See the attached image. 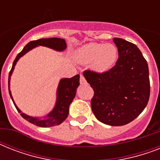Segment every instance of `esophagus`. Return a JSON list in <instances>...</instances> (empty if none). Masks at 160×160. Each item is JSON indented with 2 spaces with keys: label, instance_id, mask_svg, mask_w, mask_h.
Wrapping results in <instances>:
<instances>
[{
  "label": "esophagus",
  "instance_id": "esophagus-1",
  "mask_svg": "<svg viewBox=\"0 0 160 160\" xmlns=\"http://www.w3.org/2000/svg\"><path fill=\"white\" fill-rule=\"evenodd\" d=\"M80 84H81V85H85V84L87 83V82H86V80H85V77H84V76H83V75H81V74H80Z\"/></svg>",
  "mask_w": 160,
  "mask_h": 160
}]
</instances>
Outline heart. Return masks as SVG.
Returning <instances> with one entry per match:
<instances>
[{
    "label": "heart",
    "instance_id": "b5f03b06",
    "mask_svg": "<svg viewBox=\"0 0 160 160\" xmlns=\"http://www.w3.org/2000/svg\"><path fill=\"white\" fill-rule=\"evenodd\" d=\"M75 58L81 64L90 63L92 70L96 72L105 73L115 65L118 49L113 44L89 43L78 49Z\"/></svg>",
    "mask_w": 160,
    "mask_h": 160
}]
</instances>
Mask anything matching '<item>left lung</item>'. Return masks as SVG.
<instances>
[{"mask_svg": "<svg viewBox=\"0 0 160 160\" xmlns=\"http://www.w3.org/2000/svg\"><path fill=\"white\" fill-rule=\"evenodd\" d=\"M119 52L116 64L105 73L85 70L94 90L92 111L99 121L111 126L129 124L146 107L150 94L149 67L134 44L114 38Z\"/></svg>", "mask_w": 160, "mask_h": 160, "instance_id": "1", "label": "left lung"}]
</instances>
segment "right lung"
I'll list each match as a JSON object with an SVG mask.
<instances>
[{
  "instance_id": "1",
  "label": "right lung",
  "mask_w": 160,
  "mask_h": 160,
  "mask_svg": "<svg viewBox=\"0 0 160 160\" xmlns=\"http://www.w3.org/2000/svg\"><path fill=\"white\" fill-rule=\"evenodd\" d=\"M38 46H46L49 48L53 49L55 51H63L66 49V43L64 39L60 38H48V39H40L37 41H32L29 42L23 50L17 55L15 60H14L13 65L11 67V70L9 73L8 79V87L9 93L11 95V98L13 101L14 105L16 106V109L19 113H21V115L24 119H26L31 124H35L39 127H52L55 125L61 124L69 114V107L71 102L74 100V98L76 94V89L80 85V75H76L74 77L71 78H64L61 79L59 83L57 88V93H56V102L54 109L51 113H49L47 115H46L43 118H36V117L29 116L27 114H24L21 111V109L14 102L13 98L11 95V90H10V80H11V76L13 72L14 68L16 65V62L21 56H23L28 51L32 50L33 48Z\"/></svg>"
}]
</instances>
